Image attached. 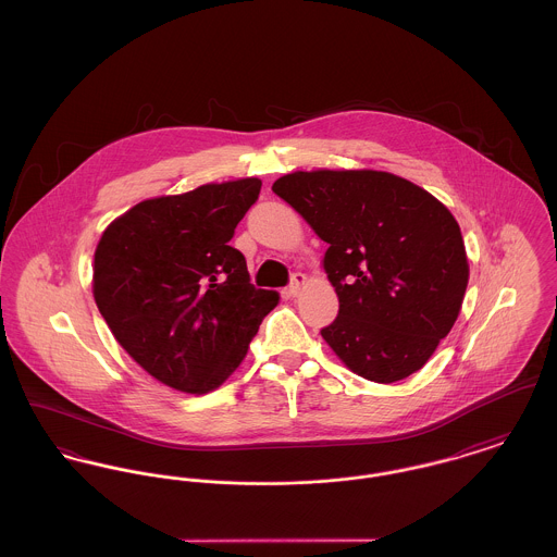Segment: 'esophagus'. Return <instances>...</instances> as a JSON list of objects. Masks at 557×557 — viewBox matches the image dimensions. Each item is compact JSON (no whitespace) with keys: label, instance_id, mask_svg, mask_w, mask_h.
I'll return each instance as SVG.
<instances>
[{"label":"esophagus","instance_id":"obj_1","mask_svg":"<svg viewBox=\"0 0 557 557\" xmlns=\"http://www.w3.org/2000/svg\"><path fill=\"white\" fill-rule=\"evenodd\" d=\"M306 285V274H301V272H295L292 276V283H289V287L285 289V295L287 297H295V295H299L301 292V287Z\"/></svg>","mask_w":557,"mask_h":557}]
</instances>
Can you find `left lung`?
<instances>
[{"label":"left lung","instance_id":"left-lung-1","mask_svg":"<svg viewBox=\"0 0 557 557\" xmlns=\"http://www.w3.org/2000/svg\"><path fill=\"white\" fill-rule=\"evenodd\" d=\"M272 190L329 245L322 265L339 312L322 339L364 380L394 383L419 371L468 289L453 213L409 180L373 170L295 172Z\"/></svg>","mask_w":557,"mask_h":557}]
</instances>
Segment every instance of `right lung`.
<instances>
[{
	"instance_id": "right-lung-1",
	"label": "right lung",
	"mask_w": 557,
	"mask_h": 557,
	"mask_svg": "<svg viewBox=\"0 0 557 557\" xmlns=\"http://www.w3.org/2000/svg\"><path fill=\"white\" fill-rule=\"evenodd\" d=\"M262 182L245 177L148 199L100 236L94 299L148 375L186 392L222 385L245 358L278 293L251 285L231 247Z\"/></svg>"
}]
</instances>
